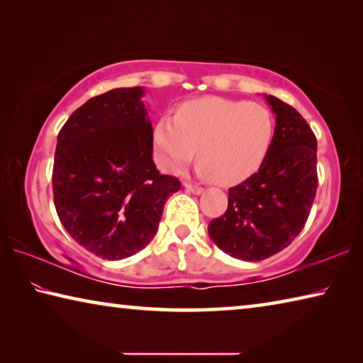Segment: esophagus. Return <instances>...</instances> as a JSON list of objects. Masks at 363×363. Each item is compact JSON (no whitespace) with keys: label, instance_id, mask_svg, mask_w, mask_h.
I'll return each mask as SVG.
<instances>
[{"label":"esophagus","instance_id":"1","mask_svg":"<svg viewBox=\"0 0 363 363\" xmlns=\"http://www.w3.org/2000/svg\"><path fill=\"white\" fill-rule=\"evenodd\" d=\"M186 190L187 192H190V194H194V195H200V194H203V189L201 187H199V186H192V184H186Z\"/></svg>","mask_w":363,"mask_h":363}]
</instances>
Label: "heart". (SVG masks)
<instances>
[{
  "instance_id": "obj_1",
  "label": "heart",
  "mask_w": 363,
  "mask_h": 363,
  "mask_svg": "<svg viewBox=\"0 0 363 363\" xmlns=\"http://www.w3.org/2000/svg\"><path fill=\"white\" fill-rule=\"evenodd\" d=\"M275 120L261 104L206 96L184 102L176 116L153 125V157L158 168L177 174L199 158L196 173L220 186L253 176L274 143Z\"/></svg>"
}]
</instances>
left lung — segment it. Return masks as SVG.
Here are the masks:
<instances>
[{
    "label": "left lung",
    "mask_w": 363,
    "mask_h": 363,
    "mask_svg": "<svg viewBox=\"0 0 363 363\" xmlns=\"http://www.w3.org/2000/svg\"><path fill=\"white\" fill-rule=\"evenodd\" d=\"M275 113L266 160L229 189L227 211L208 225L219 250L242 261H262L286 248L303 230L317 192V139L298 110L264 94Z\"/></svg>",
    "instance_id": "obj_1"
}]
</instances>
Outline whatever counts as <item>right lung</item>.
Here are the masks:
<instances>
[{"mask_svg": "<svg viewBox=\"0 0 363 363\" xmlns=\"http://www.w3.org/2000/svg\"><path fill=\"white\" fill-rule=\"evenodd\" d=\"M145 89L91 97L57 136L54 205L73 240L108 261L136 255L158 230L164 203L181 189L153 163Z\"/></svg>", "mask_w": 363, "mask_h": 363, "instance_id": "add662e5", "label": "right lung"}]
</instances>
